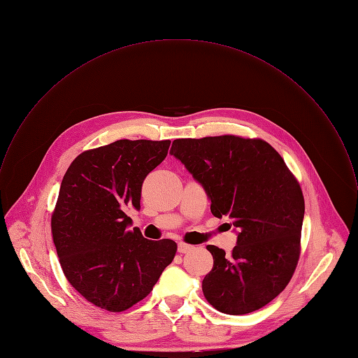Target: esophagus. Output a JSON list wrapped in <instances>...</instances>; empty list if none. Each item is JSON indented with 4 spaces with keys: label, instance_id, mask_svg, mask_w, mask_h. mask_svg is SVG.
Listing matches in <instances>:
<instances>
[{
    "label": "esophagus",
    "instance_id": "34e87169",
    "mask_svg": "<svg viewBox=\"0 0 358 358\" xmlns=\"http://www.w3.org/2000/svg\"><path fill=\"white\" fill-rule=\"evenodd\" d=\"M194 247L193 245H190V244H186V243H179L178 244V251L179 252H182V254H185V252H189V251H192Z\"/></svg>",
    "mask_w": 358,
    "mask_h": 358
}]
</instances>
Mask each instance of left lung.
<instances>
[{"label":"left lung","mask_w":358,"mask_h":358,"mask_svg":"<svg viewBox=\"0 0 358 358\" xmlns=\"http://www.w3.org/2000/svg\"><path fill=\"white\" fill-rule=\"evenodd\" d=\"M179 159L211 201L214 217H229L238 235L231 255L208 244L214 265L203 279L207 301L243 315L272 301L289 283L300 255L304 197L278 151L238 136L176 138Z\"/></svg>","instance_id":"8db88e82"}]
</instances>
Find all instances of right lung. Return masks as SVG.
Wrapping results in <instances>:
<instances>
[{
  "label": "right lung",
  "instance_id": "1",
  "mask_svg": "<svg viewBox=\"0 0 358 358\" xmlns=\"http://www.w3.org/2000/svg\"><path fill=\"white\" fill-rule=\"evenodd\" d=\"M171 141L117 140L82 152L68 168L51 218L69 283L94 306L120 313L143 300L172 262L176 243L129 231L126 208L140 210L145 176Z\"/></svg>",
  "mask_w": 358,
  "mask_h": 358
}]
</instances>
